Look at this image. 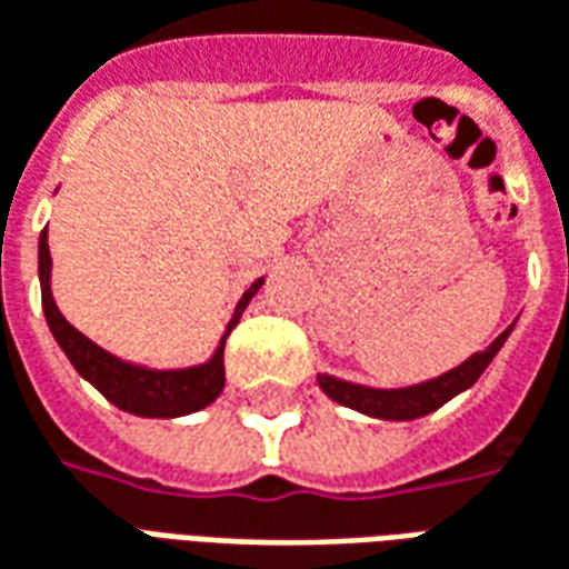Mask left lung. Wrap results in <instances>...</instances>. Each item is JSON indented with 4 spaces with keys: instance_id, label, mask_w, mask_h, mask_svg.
I'll return each mask as SVG.
<instances>
[{
    "instance_id": "1",
    "label": "left lung",
    "mask_w": 569,
    "mask_h": 569,
    "mask_svg": "<svg viewBox=\"0 0 569 569\" xmlns=\"http://www.w3.org/2000/svg\"><path fill=\"white\" fill-rule=\"evenodd\" d=\"M509 333L511 328L502 330L497 340L487 346L485 352H475L469 361H462L459 368H453L445 377L420 382V386H410V389H368V386L333 380V377H318V386L333 401H340L346 407H356V410L368 413V417H380V420H417V417H426V413L438 410V407L450 401L462 389H469L471 382L485 373L487 365L502 349V342H506Z\"/></svg>"
}]
</instances>
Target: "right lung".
<instances>
[{
    "label": "right lung",
    "instance_id": "right-lung-1",
    "mask_svg": "<svg viewBox=\"0 0 569 569\" xmlns=\"http://www.w3.org/2000/svg\"><path fill=\"white\" fill-rule=\"evenodd\" d=\"M48 278H51V253H48V232H42V239H39V281H42V309H46L48 328L72 361V368L79 370L88 382H94L103 398H110L112 405L122 407L128 413H137V417H183V413L211 405L213 398L223 392V382H227L223 346H227L232 328L239 325L244 306L251 303V297L263 284V278H260L244 291V297L236 306V316L229 321L227 333H223V340H220L208 365L189 370H147L112 358L110 352H103L100 346H94L84 333L72 328L54 306Z\"/></svg>",
    "mask_w": 569,
    "mask_h": 569
}]
</instances>
